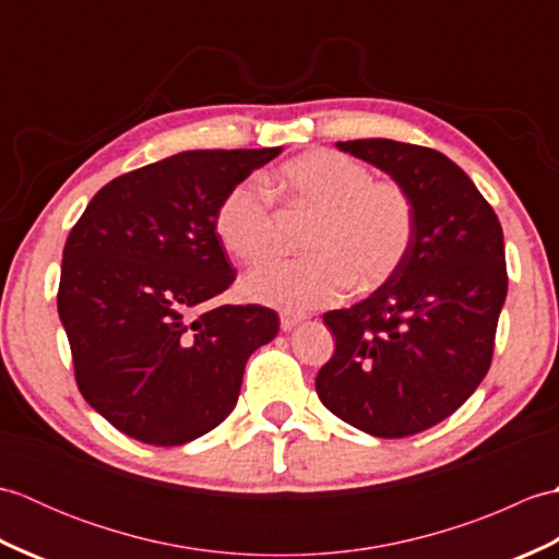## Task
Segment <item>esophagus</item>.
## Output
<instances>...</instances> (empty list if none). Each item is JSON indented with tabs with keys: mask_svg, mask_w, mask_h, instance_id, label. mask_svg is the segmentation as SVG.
<instances>
[{
	"mask_svg": "<svg viewBox=\"0 0 559 559\" xmlns=\"http://www.w3.org/2000/svg\"><path fill=\"white\" fill-rule=\"evenodd\" d=\"M300 322H305V314H295V312H281V329L290 331L298 326Z\"/></svg>",
	"mask_w": 559,
	"mask_h": 559,
	"instance_id": "obj_1",
	"label": "esophagus"
}]
</instances>
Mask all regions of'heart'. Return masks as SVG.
<instances>
[{
    "mask_svg": "<svg viewBox=\"0 0 559 559\" xmlns=\"http://www.w3.org/2000/svg\"><path fill=\"white\" fill-rule=\"evenodd\" d=\"M283 192L317 211L305 247L312 254L273 259L247 273V298L288 312H307L382 286L406 259L415 213L406 189L374 180L346 153L312 151L278 170ZM216 235L228 252L252 264L276 247L271 194L259 180L235 185L216 211Z\"/></svg>",
    "mask_w": 559,
    "mask_h": 559,
    "instance_id": "obj_1",
    "label": "heart"
}]
</instances>
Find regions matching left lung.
I'll use <instances>...</instances> for the list:
<instances>
[{
	"mask_svg": "<svg viewBox=\"0 0 559 559\" xmlns=\"http://www.w3.org/2000/svg\"><path fill=\"white\" fill-rule=\"evenodd\" d=\"M336 146L406 189L415 228L394 276L324 314L336 350L314 386L336 418L367 435H418L449 418L490 370L507 298L502 225L444 153L391 139Z\"/></svg>",
	"mask_w": 559,
	"mask_h": 559,
	"instance_id": "obj_1",
	"label": "left lung"
}]
</instances>
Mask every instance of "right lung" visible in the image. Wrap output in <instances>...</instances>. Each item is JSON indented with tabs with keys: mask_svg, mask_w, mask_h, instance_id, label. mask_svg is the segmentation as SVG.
Returning <instances> with one entry per match:
<instances>
[{
	"mask_svg": "<svg viewBox=\"0 0 559 559\" xmlns=\"http://www.w3.org/2000/svg\"><path fill=\"white\" fill-rule=\"evenodd\" d=\"M278 153H175L105 185L71 228L57 312L79 391L127 437L177 447L211 432L249 355L278 334L269 307L211 305L235 281L221 201Z\"/></svg>",
	"mask_w": 559,
	"mask_h": 559,
	"instance_id": "1",
	"label": "right lung"
}]
</instances>
